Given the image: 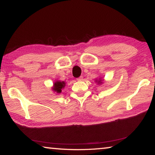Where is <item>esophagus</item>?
Returning a JSON list of instances; mask_svg holds the SVG:
<instances>
[{"mask_svg":"<svg viewBox=\"0 0 155 155\" xmlns=\"http://www.w3.org/2000/svg\"><path fill=\"white\" fill-rule=\"evenodd\" d=\"M83 77H78V78H77V81H83Z\"/></svg>","mask_w":155,"mask_h":155,"instance_id":"1","label":"esophagus"}]
</instances>
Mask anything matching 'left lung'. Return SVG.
<instances>
[{
  "instance_id": "obj_1",
  "label": "left lung",
  "mask_w": 155,
  "mask_h": 155,
  "mask_svg": "<svg viewBox=\"0 0 155 155\" xmlns=\"http://www.w3.org/2000/svg\"><path fill=\"white\" fill-rule=\"evenodd\" d=\"M103 79H102V78H99V79H96L95 80V81H96V83H98V85H102V84L103 83Z\"/></svg>"
}]
</instances>
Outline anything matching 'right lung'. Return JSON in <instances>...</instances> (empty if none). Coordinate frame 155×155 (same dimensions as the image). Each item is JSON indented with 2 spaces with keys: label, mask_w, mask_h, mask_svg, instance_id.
Masks as SVG:
<instances>
[{
  "label": "right lung",
  "mask_w": 155,
  "mask_h": 155,
  "mask_svg": "<svg viewBox=\"0 0 155 155\" xmlns=\"http://www.w3.org/2000/svg\"><path fill=\"white\" fill-rule=\"evenodd\" d=\"M65 86V81H55L52 87V90L57 94H60L61 92V90L64 89Z\"/></svg>",
  "instance_id": "right-lung-1"
}]
</instances>
